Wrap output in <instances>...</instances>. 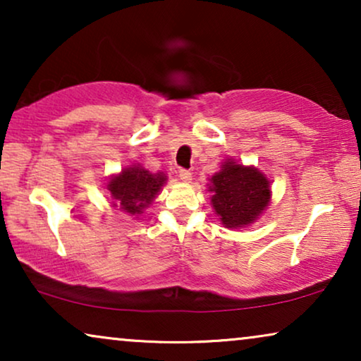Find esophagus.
<instances>
[{
    "label": "esophagus",
    "instance_id": "34e87169",
    "mask_svg": "<svg viewBox=\"0 0 361 361\" xmlns=\"http://www.w3.org/2000/svg\"><path fill=\"white\" fill-rule=\"evenodd\" d=\"M179 179H180L182 182H185V184H189V182L192 180V174H190L189 171L180 169V171H179Z\"/></svg>",
    "mask_w": 361,
    "mask_h": 361
}]
</instances>
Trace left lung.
<instances>
[{"instance_id":"left-lung-1","label":"left lung","mask_w":361,"mask_h":361,"mask_svg":"<svg viewBox=\"0 0 361 361\" xmlns=\"http://www.w3.org/2000/svg\"><path fill=\"white\" fill-rule=\"evenodd\" d=\"M207 190L216 216L225 228L251 226L271 202V180L258 167L225 159L220 171L210 177Z\"/></svg>"}]
</instances>
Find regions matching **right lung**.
I'll return each mask as SVG.
<instances>
[{
	"label": "right lung",
	"mask_w": 361,
	"mask_h": 361,
	"mask_svg": "<svg viewBox=\"0 0 361 361\" xmlns=\"http://www.w3.org/2000/svg\"><path fill=\"white\" fill-rule=\"evenodd\" d=\"M166 182L167 176L164 172H149L136 162L110 176L105 189L111 195V207L137 219V215L152 204Z\"/></svg>",
	"instance_id": "obj_1"
}]
</instances>
